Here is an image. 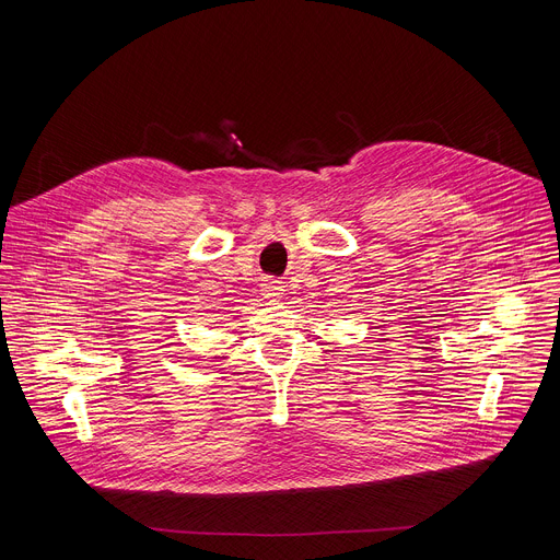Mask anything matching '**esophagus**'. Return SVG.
<instances>
[{
	"label": "esophagus",
	"instance_id": "obj_1",
	"mask_svg": "<svg viewBox=\"0 0 560 560\" xmlns=\"http://www.w3.org/2000/svg\"><path fill=\"white\" fill-rule=\"evenodd\" d=\"M266 292H268V296H270V299H279V296L283 294V292H281V288H279L277 283H268V290H266Z\"/></svg>",
	"mask_w": 560,
	"mask_h": 560
}]
</instances>
